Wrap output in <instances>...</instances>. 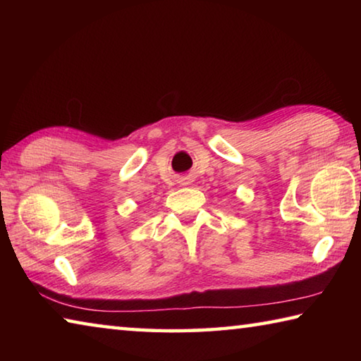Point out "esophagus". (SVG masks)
<instances>
[{
	"label": "esophagus",
	"mask_w": 361,
	"mask_h": 361,
	"mask_svg": "<svg viewBox=\"0 0 361 361\" xmlns=\"http://www.w3.org/2000/svg\"><path fill=\"white\" fill-rule=\"evenodd\" d=\"M183 181H185V183H183V185H188V183H189V181H188V178H185Z\"/></svg>",
	"instance_id": "1"
}]
</instances>
